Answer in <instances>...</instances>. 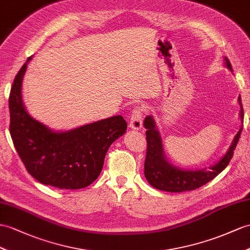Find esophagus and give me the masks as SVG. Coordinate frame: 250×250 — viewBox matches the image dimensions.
<instances>
[{
  "mask_svg": "<svg viewBox=\"0 0 250 250\" xmlns=\"http://www.w3.org/2000/svg\"><path fill=\"white\" fill-rule=\"evenodd\" d=\"M143 125V113H142V109L140 107H137L136 109H133V111L130 115V123L129 127L135 130L141 129V127Z\"/></svg>",
  "mask_w": 250,
  "mask_h": 250,
  "instance_id": "1",
  "label": "esophagus"
}]
</instances>
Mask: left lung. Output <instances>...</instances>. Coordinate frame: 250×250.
Masks as SVG:
<instances>
[{
    "label": "left lung",
    "instance_id": "left-lung-1",
    "mask_svg": "<svg viewBox=\"0 0 250 250\" xmlns=\"http://www.w3.org/2000/svg\"><path fill=\"white\" fill-rule=\"evenodd\" d=\"M225 60H226V65L230 70H232L229 60L227 58ZM239 104L241 106V121H243L244 112H243L241 96L239 97ZM144 126L147 129L146 130L147 147H146V157L144 162L145 178L149 182L150 186L166 192L192 191L215 178L218 174L226 168L230 160L232 159L234 149L243 130L242 126L227 154L222 158L220 162L211 167L209 171H206L205 168L198 169V171H184V169L173 167L171 163L166 160V157L163 155L161 138L159 132L156 129L154 119L149 115L146 117L144 120Z\"/></svg>",
    "mask_w": 250,
    "mask_h": 250
}]
</instances>
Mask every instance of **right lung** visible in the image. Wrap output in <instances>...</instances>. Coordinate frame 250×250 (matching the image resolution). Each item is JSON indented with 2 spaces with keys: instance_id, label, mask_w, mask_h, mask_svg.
<instances>
[{
  "instance_id": "add662e5",
  "label": "right lung",
  "mask_w": 250,
  "mask_h": 250,
  "mask_svg": "<svg viewBox=\"0 0 250 250\" xmlns=\"http://www.w3.org/2000/svg\"><path fill=\"white\" fill-rule=\"evenodd\" d=\"M28 57L9 94V132L27 172L39 182L65 190L90 186L99 177L110 145L127 129L121 115L65 132H54L24 108L21 87Z\"/></svg>"
}]
</instances>
